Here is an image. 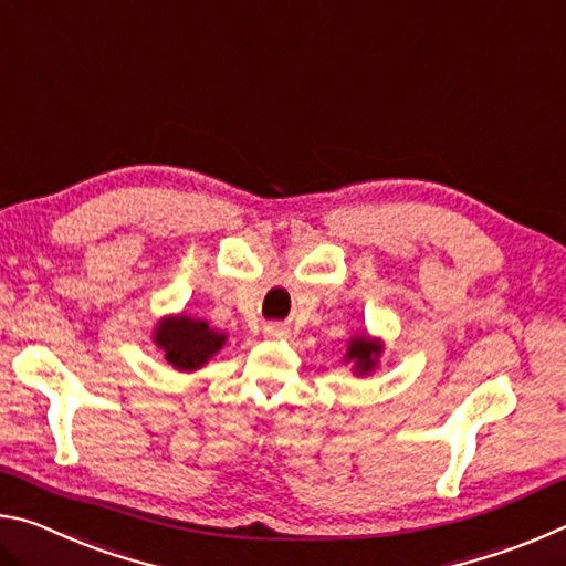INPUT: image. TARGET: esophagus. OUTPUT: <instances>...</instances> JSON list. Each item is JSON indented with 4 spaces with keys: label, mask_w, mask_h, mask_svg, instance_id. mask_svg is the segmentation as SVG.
<instances>
[{
    "label": "esophagus",
    "mask_w": 566,
    "mask_h": 566,
    "mask_svg": "<svg viewBox=\"0 0 566 566\" xmlns=\"http://www.w3.org/2000/svg\"><path fill=\"white\" fill-rule=\"evenodd\" d=\"M266 337H272V339H284V337H290V329H284L282 324H266Z\"/></svg>",
    "instance_id": "esophagus-1"
}]
</instances>
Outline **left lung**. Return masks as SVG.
Listing matches in <instances>:
<instances>
[{"label": "left lung", "mask_w": 566, "mask_h": 566, "mask_svg": "<svg viewBox=\"0 0 566 566\" xmlns=\"http://www.w3.org/2000/svg\"><path fill=\"white\" fill-rule=\"evenodd\" d=\"M379 354H381V342L371 339L369 334H359V337L349 339L344 361L354 364L352 367L354 375H369V371H375V367H377Z\"/></svg>", "instance_id": "obj_1"}]
</instances>
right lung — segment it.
<instances>
[{
    "mask_svg": "<svg viewBox=\"0 0 566 566\" xmlns=\"http://www.w3.org/2000/svg\"><path fill=\"white\" fill-rule=\"evenodd\" d=\"M157 347L165 352V359L179 371H195L214 357L224 347L227 334L214 332L205 319L187 317H165L155 334H151Z\"/></svg>",
    "mask_w": 566,
    "mask_h": 566,
    "instance_id": "add662e5",
    "label": "right lung"
}]
</instances>
